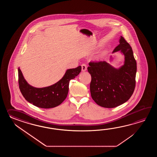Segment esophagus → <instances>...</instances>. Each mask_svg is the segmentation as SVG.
<instances>
[{
    "label": "esophagus",
    "instance_id": "1",
    "mask_svg": "<svg viewBox=\"0 0 157 157\" xmlns=\"http://www.w3.org/2000/svg\"><path fill=\"white\" fill-rule=\"evenodd\" d=\"M81 68H82L81 70H82V72H85V71L87 70V66L85 64H82L81 65Z\"/></svg>",
    "mask_w": 157,
    "mask_h": 157
}]
</instances>
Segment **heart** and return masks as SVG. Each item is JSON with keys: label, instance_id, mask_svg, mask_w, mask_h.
Here are the masks:
<instances>
[{"label": "heart", "instance_id": "obj_1", "mask_svg": "<svg viewBox=\"0 0 157 157\" xmlns=\"http://www.w3.org/2000/svg\"><path fill=\"white\" fill-rule=\"evenodd\" d=\"M100 57H101V56H100Z\"/></svg>", "mask_w": 157, "mask_h": 157}]
</instances>
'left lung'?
<instances>
[{
    "instance_id": "1",
    "label": "left lung",
    "mask_w": 157,
    "mask_h": 157,
    "mask_svg": "<svg viewBox=\"0 0 157 157\" xmlns=\"http://www.w3.org/2000/svg\"><path fill=\"white\" fill-rule=\"evenodd\" d=\"M120 44L112 53L117 52L124 56V63L115 68L106 62H90L87 71L91 75V96L101 107L112 108L120 105L128 100L135 87L136 62L130 44L122 36ZM110 61L113 57L110 56Z\"/></svg>"
}]
</instances>
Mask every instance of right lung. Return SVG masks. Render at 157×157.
<instances>
[{"mask_svg":"<svg viewBox=\"0 0 157 157\" xmlns=\"http://www.w3.org/2000/svg\"><path fill=\"white\" fill-rule=\"evenodd\" d=\"M81 66L68 69L63 77L57 83L49 86L37 88L27 83L18 68V83L21 92L25 99L33 105L41 108H52L60 105L66 98L69 83L80 74Z\"/></svg>","mask_w":157,"mask_h":157,"instance_id":"right-lung-1","label":"right lung"}]
</instances>
